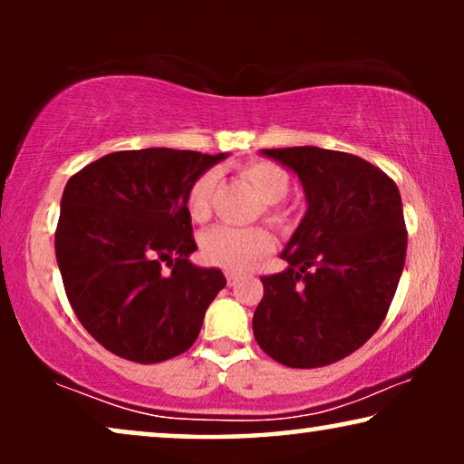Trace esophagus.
I'll return each instance as SVG.
<instances>
[{"instance_id": "esophagus-1", "label": "esophagus", "mask_w": 464, "mask_h": 464, "mask_svg": "<svg viewBox=\"0 0 464 464\" xmlns=\"http://www.w3.org/2000/svg\"><path fill=\"white\" fill-rule=\"evenodd\" d=\"M226 281L230 287H237V285L240 283V275H237V272H226Z\"/></svg>"}]
</instances>
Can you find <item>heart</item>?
Wrapping results in <instances>:
<instances>
[{
  "label": "heart",
  "mask_w": 464,
  "mask_h": 464,
  "mask_svg": "<svg viewBox=\"0 0 464 464\" xmlns=\"http://www.w3.org/2000/svg\"><path fill=\"white\" fill-rule=\"evenodd\" d=\"M240 175L251 183V188L264 200V215L270 224L281 226L287 221V208L283 198L289 192L291 177L283 167L268 160H253L240 167ZM215 188V173L196 177L186 194V211L196 224H205L211 218V198ZM272 237L264 227H227L219 226L208 230L200 240V253L205 262L226 272H246L259 259L272 251Z\"/></svg>",
  "instance_id": "1"
}]
</instances>
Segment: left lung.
<instances>
[{
    "label": "left lung",
    "instance_id": "1",
    "mask_svg": "<svg viewBox=\"0 0 464 464\" xmlns=\"http://www.w3.org/2000/svg\"><path fill=\"white\" fill-rule=\"evenodd\" d=\"M300 177L308 211L262 276L253 335L272 359L297 370L332 365L378 332L405 264L401 196L384 170L346 151L262 150Z\"/></svg>",
    "mask_w": 464,
    "mask_h": 464
}]
</instances>
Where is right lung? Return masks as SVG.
<instances>
[{
	"instance_id": "1",
	"label": "right lung",
	"mask_w": 464,
	"mask_h": 464,
	"mask_svg": "<svg viewBox=\"0 0 464 464\" xmlns=\"http://www.w3.org/2000/svg\"><path fill=\"white\" fill-rule=\"evenodd\" d=\"M224 158L169 148L113 151L67 181L56 262L75 316L110 353L160 363L198 338L226 276L188 259L198 246L186 194Z\"/></svg>"
}]
</instances>
